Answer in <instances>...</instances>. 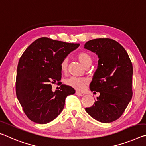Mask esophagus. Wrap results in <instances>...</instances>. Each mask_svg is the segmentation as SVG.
Segmentation results:
<instances>
[{
  "label": "esophagus",
  "instance_id": "1",
  "mask_svg": "<svg viewBox=\"0 0 146 146\" xmlns=\"http://www.w3.org/2000/svg\"><path fill=\"white\" fill-rule=\"evenodd\" d=\"M75 94L77 95V96H84V94L80 93V92H77V91L75 92Z\"/></svg>",
  "mask_w": 146,
  "mask_h": 146
}]
</instances>
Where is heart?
I'll return each instance as SVG.
<instances>
[{
    "instance_id": "b5f03b06",
    "label": "heart",
    "mask_w": 146,
    "mask_h": 146,
    "mask_svg": "<svg viewBox=\"0 0 146 146\" xmlns=\"http://www.w3.org/2000/svg\"><path fill=\"white\" fill-rule=\"evenodd\" d=\"M77 58L83 66H88L92 63V58L88 53L86 52H79L77 55ZM61 71L64 73H66L68 71V59L65 58L62 60L60 64ZM66 84L69 86L73 88L78 90H82L85 88L87 84V80L85 78L72 77L66 80Z\"/></svg>"
}]
</instances>
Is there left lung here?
I'll list each match as a JSON object with an SVG mask.
<instances>
[{
	"label": "left lung",
	"instance_id": "1",
	"mask_svg": "<svg viewBox=\"0 0 146 146\" xmlns=\"http://www.w3.org/2000/svg\"><path fill=\"white\" fill-rule=\"evenodd\" d=\"M84 48L99 58L90 88L94 94L100 93L94 105L85 110L97 121L110 123L121 117L132 99V62L125 49L109 38L90 40Z\"/></svg>",
	"mask_w": 146,
	"mask_h": 146
}]
</instances>
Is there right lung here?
Wrapping results in <instances>:
<instances>
[{"mask_svg":"<svg viewBox=\"0 0 146 146\" xmlns=\"http://www.w3.org/2000/svg\"><path fill=\"white\" fill-rule=\"evenodd\" d=\"M79 43H69L48 38H39L21 56L16 76V95L23 111L31 121L46 124L64 109L65 100L75 90L60 84L52 91V84L61 80L60 62Z\"/></svg>","mask_w":146,"mask_h":146,"instance_id":"1","label":"right lung"}]
</instances>
